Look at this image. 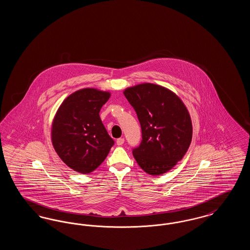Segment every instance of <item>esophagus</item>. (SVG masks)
Instances as JSON below:
<instances>
[{
  "label": "esophagus",
  "mask_w": 250,
  "mask_h": 250,
  "mask_svg": "<svg viewBox=\"0 0 250 250\" xmlns=\"http://www.w3.org/2000/svg\"><path fill=\"white\" fill-rule=\"evenodd\" d=\"M125 143V139L124 138H119V139H117V141H116V143H117V145H123Z\"/></svg>",
  "instance_id": "1"
}]
</instances>
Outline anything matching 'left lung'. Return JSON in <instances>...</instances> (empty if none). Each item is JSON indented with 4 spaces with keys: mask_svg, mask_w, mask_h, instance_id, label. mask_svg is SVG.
I'll list each match as a JSON object with an SVG mask.
<instances>
[{
    "mask_svg": "<svg viewBox=\"0 0 250 250\" xmlns=\"http://www.w3.org/2000/svg\"><path fill=\"white\" fill-rule=\"evenodd\" d=\"M124 95L140 121L143 140L132 150L143 170L160 175L171 169L186 155L192 140L188 108L166 88L143 83L125 89Z\"/></svg>",
    "mask_w": 250,
    "mask_h": 250,
    "instance_id": "8db88e82",
    "label": "left lung"
}]
</instances>
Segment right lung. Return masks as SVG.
<instances>
[{
	"instance_id": "obj_1",
	"label": "right lung",
	"mask_w": 250,
	"mask_h": 250,
	"mask_svg": "<svg viewBox=\"0 0 250 250\" xmlns=\"http://www.w3.org/2000/svg\"><path fill=\"white\" fill-rule=\"evenodd\" d=\"M109 96L93 88L79 90L64 99L53 120V147L60 158L80 173L94 171L114 144L99 116Z\"/></svg>"
}]
</instances>
